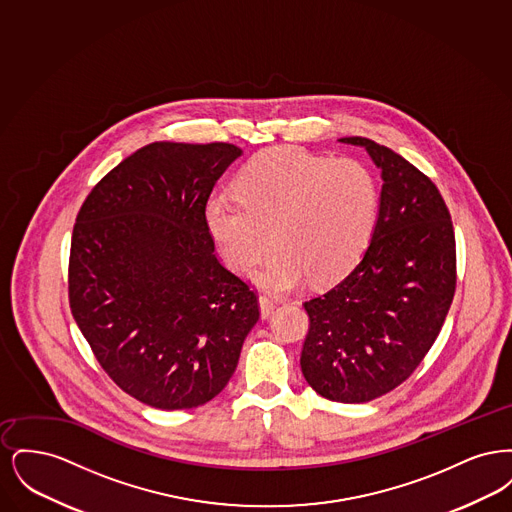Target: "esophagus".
<instances>
[{
  "label": "esophagus",
  "mask_w": 512,
  "mask_h": 512,
  "mask_svg": "<svg viewBox=\"0 0 512 512\" xmlns=\"http://www.w3.org/2000/svg\"><path fill=\"white\" fill-rule=\"evenodd\" d=\"M274 307H276V301H274V299H270V297H267V295H261V297H259V309H261V317H270V313L274 311Z\"/></svg>",
  "instance_id": "1"
}]
</instances>
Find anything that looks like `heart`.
Masks as SVG:
<instances>
[{
	"mask_svg": "<svg viewBox=\"0 0 512 512\" xmlns=\"http://www.w3.org/2000/svg\"><path fill=\"white\" fill-rule=\"evenodd\" d=\"M236 190L205 203L209 234L238 274L276 247L257 278L278 292L305 276L313 286L340 282L363 259L380 213L378 178L353 157L268 149L245 165Z\"/></svg>",
	"mask_w": 512,
	"mask_h": 512,
	"instance_id": "b5f03b06",
	"label": "heart"
}]
</instances>
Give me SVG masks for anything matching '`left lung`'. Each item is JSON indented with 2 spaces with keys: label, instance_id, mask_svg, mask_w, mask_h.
Here are the masks:
<instances>
[{
  "label": "left lung",
  "instance_id": "8db88e82",
  "mask_svg": "<svg viewBox=\"0 0 512 512\" xmlns=\"http://www.w3.org/2000/svg\"><path fill=\"white\" fill-rule=\"evenodd\" d=\"M365 147L380 169L374 236L359 265L305 301V380L322 397L366 403L405 382L438 338L455 293V232L436 184L390 147Z\"/></svg>",
  "mask_w": 512,
  "mask_h": 512
}]
</instances>
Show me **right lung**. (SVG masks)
Masks as SVG:
<instances>
[{"label": "right lung", "mask_w": 512, "mask_h": 512, "mask_svg": "<svg viewBox=\"0 0 512 512\" xmlns=\"http://www.w3.org/2000/svg\"><path fill=\"white\" fill-rule=\"evenodd\" d=\"M242 153L149 144L105 174L76 217L74 320L113 382L149 407L194 409L219 395L259 320L257 295L220 265L205 222Z\"/></svg>", "instance_id": "obj_1"}]
</instances>
